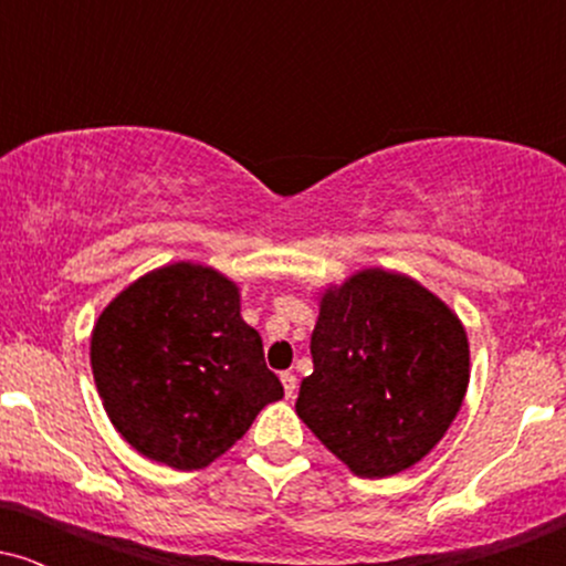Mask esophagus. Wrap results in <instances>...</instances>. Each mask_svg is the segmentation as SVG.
I'll return each mask as SVG.
<instances>
[{
    "instance_id": "34e87169",
    "label": "esophagus",
    "mask_w": 566,
    "mask_h": 566,
    "mask_svg": "<svg viewBox=\"0 0 566 566\" xmlns=\"http://www.w3.org/2000/svg\"><path fill=\"white\" fill-rule=\"evenodd\" d=\"M282 386H284V394L292 396L297 391V378L292 373H282Z\"/></svg>"
}]
</instances>
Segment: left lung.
Instances as JSON below:
<instances>
[{"mask_svg": "<svg viewBox=\"0 0 566 566\" xmlns=\"http://www.w3.org/2000/svg\"><path fill=\"white\" fill-rule=\"evenodd\" d=\"M311 359L297 415L367 479L426 458L469 388V337L458 316L418 282L380 269L324 292Z\"/></svg>", "mask_w": 566, "mask_h": 566, "instance_id": "obj_1", "label": "left lung"}]
</instances>
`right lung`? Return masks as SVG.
Masks as SVG:
<instances>
[{"mask_svg":"<svg viewBox=\"0 0 566 566\" xmlns=\"http://www.w3.org/2000/svg\"><path fill=\"white\" fill-rule=\"evenodd\" d=\"M103 407L133 450L178 471L210 465L284 396L237 284L175 263L114 297L93 329Z\"/></svg>","mask_w":566,"mask_h":566,"instance_id":"right-lung-1","label":"right lung"}]
</instances>
